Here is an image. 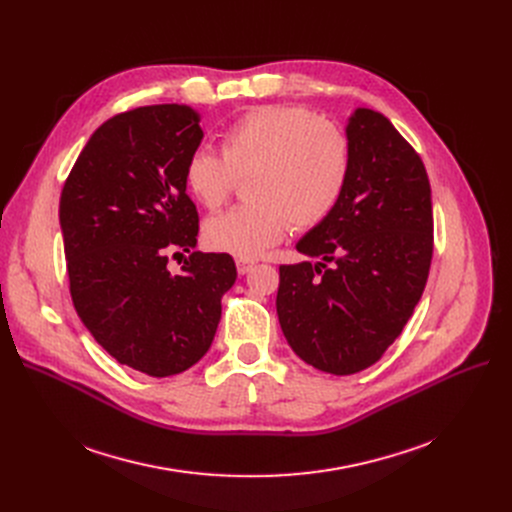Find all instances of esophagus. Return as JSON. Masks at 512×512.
<instances>
[{
  "mask_svg": "<svg viewBox=\"0 0 512 512\" xmlns=\"http://www.w3.org/2000/svg\"><path fill=\"white\" fill-rule=\"evenodd\" d=\"M255 259H247V257H238L236 259V270H238V274L240 276H245V274H249L253 267H255Z\"/></svg>",
  "mask_w": 512,
  "mask_h": 512,
  "instance_id": "34e87169",
  "label": "esophagus"
}]
</instances>
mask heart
Segmentation results:
<instances>
[{
    "mask_svg": "<svg viewBox=\"0 0 512 512\" xmlns=\"http://www.w3.org/2000/svg\"><path fill=\"white\" fill-rule=\"evenodd\" d=\"M224 157L207 145L184 164L188 193L205 209L228 199L234 176L247 174L245 197L203 226L205 242L236 257H255L294 230L324 222L338 205L351 155L332 122L303 107L263 105L242 114L222 132Z\"/></svg>",
    "mask_w": 512,
    "mask_h": 512,
    "instance_id": "heart-1",
    "label": "heart"
}]
</instances>
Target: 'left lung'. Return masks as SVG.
I'll use <instances>...</instances> for the list:
<instances>
[{"mask_svg": "<svg viewBox=\"0 0 512 512\" xmlns=\"http://www.w3.org/2000/svg\"><path fill=\"white\" fill-rule=\"evenodd\" d=\"M344 193L280 265L276 309L305 363L351 375L378 361L419 303L434 253L432 188L415 149L392 122L357 107L346 124Z\"/></svg>", "mask_w": 512, "mask_h": 512, "instance_id": "8db88e82", "label": "left lung"}]
</instances>
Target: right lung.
Wrapping results in <instances>:
<instances>
[{
    "mask_svg": "<svg viewBox=\"0 0 512 512\" xmlns=\"http://www.w3.org/2000/svg\"><path fill=\"white\" fill-rule=\"evenodd\" d=\"M188 105L137 107L103 122L62 188L60 226L74 309L118 363L153 378L193 367L236 280L226 253H199L184 164L201 145ZM172 250L190 252L178 275ZM178 255V253H176Z\"/></svg>",
    "mask_w": 512,
    "mask_h": 512,
    "instance_id": "add662e5",
    "label": "right lung"
}]
</instances>
